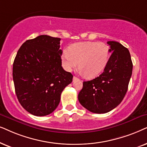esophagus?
<instances>
[{
    "label": "esophagus",
    "mask_w": 147,
    "mask_h": 147,
    "mask_svg": "<svg viewBox=\"0 0 147 147\" xmlns=\"http://www.w3.org/2000/svg\"><path fill=\"white\" fill-rule=\"evenodd\" d=\"M72 80H73V82L77 81V80H79V79L78 78H77L76 77H73V79H72Z\"/></svg>",
    "instance_id": "1"
}]
</instances>
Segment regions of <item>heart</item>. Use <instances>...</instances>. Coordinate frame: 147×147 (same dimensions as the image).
I'll use <instances>...</instances> for the list:
<instances>
[{"mask_svg":"<svg viewBox=\"0 0 147 147\" xmlns=\"http://www.w3.org/2000/svg\"><path fill=\"white\" fill-rule=\"evenodd\" d=\"M109 48L104 43L79 42L63 50L62 62L64 68L71 71L79 62L80 72L86 77H96L104 70L109 58Z\"/></svg>","mask_w":147,"mask_h":147,"instance_id":"1","label":"heart"}]
</instances>
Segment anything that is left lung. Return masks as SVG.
<instances>
[{
	"instance_id": "left-lung-1",
	"label": "left lung",
	"mask_w": 147,
	"mask_h": 147,
	"mask_svg": "<svg viewBox=\"0 0 147 147\" xmlns=\"http://www.w3.org/2000/svg\"><path fill=\"white\" fill-rule=\"evenodd\" d=\"M111 55L103 73L91 81H84L78 99L83 106L95 113L109 112L126 95L132 72L129 50L119 42H107Z\"/></svg>"
}]
</instances>
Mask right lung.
<instances>
[{"label": "right lung", "mask_w": 147, "mask_h": 147, "mask_svg": "<svg viewBox=\"0 0 147 147\" xmlns=\"http://www.w3.org/2000/svg\"><path fill=\"white\" fill-rule=\"evenodd\" d=\"M60 38L42 35L27 40L13 66L15 93L22 107L36 116L55 110L73 76L62 67Z\"/></svg>", "instance_id": "1"}]
</instances>
